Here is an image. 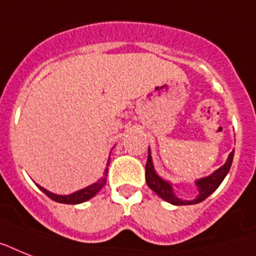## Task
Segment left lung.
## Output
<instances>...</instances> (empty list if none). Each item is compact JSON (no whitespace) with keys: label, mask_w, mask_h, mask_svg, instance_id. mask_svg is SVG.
Masks as SVG:
<instances>
[{"label":"left lung","mask_w":256,"mask_h":256,"mask_svg":"<svg viewBox=\"0 0 256 256\" xmlns=\"http://www.w3.org/2000/svg\"><path fill=\"white\" fill-rule=\"evenodd\" d=\"M232 158H234V151H232L228 158L226 163L220 167L217 171H214L212 175L206 176V178H198L196 180V186L198 189V194L194 200L186 201L182 200L176 196L174 193V189H172L171 182H166L160 176L158 175L155 170H154L152 159H151V155H150V148H148V158H147V164H146V182L150 188L152 189L154 192L156 193L158 196L163 198L164 201H167L170 204H174V205H193V204H198L201 201H204L206 197H209L212 193L214 192L216 189L220 186L224 178H226V175L229 174L230 167H232Z\"/></svg>","instance_id":"1"}]
</instances>
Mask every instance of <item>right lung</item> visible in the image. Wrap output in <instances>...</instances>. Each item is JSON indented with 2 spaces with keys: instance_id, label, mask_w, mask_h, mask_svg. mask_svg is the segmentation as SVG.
Returning a JSON list of instances; mask_svg holds the SVG:
<instances>
[{
  "instance_id": "right-lung-1",
  "label": "right lung",
  "mask_w": 256,
  "mask_h": 256,
  "mask_svg": "<svg viewBox=\"0 0 256 256\" xmlns=\"http://www.w3.org/2000/svg\"><path fill=\"white\" fill-rule=\"evenodd\" d=\"M108 166H109V162H108ZM106 174H108V168L105 170V172H104V176L100 178L98 182H94V184H92V186H86V188L80 189V190L72 193V194H67V196L55 194V193L50 192V190L44 189L43 186H38L42 192L44 193V194H47V196H48L51 200L56 201V202H60V204H72V205H74V204H81V202H84V201H88L89 198H92V197H94L96 194H97V193H98L100 190L102 189V186H105V182H106Z\"/></svg>"
}]
</instances>
